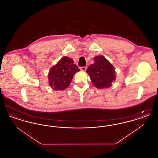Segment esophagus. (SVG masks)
Masks as SVG:
<instances>
[{
	"label": "esophagus",
	"mask_w": 158,
	"mask_h": 158,
	"mask_svg": "<svg viewBox=\"0 0 158 158\" xmlns=\"http://www.w3.org/2000/svg\"><path fill=\"white\" fill-rule=\"evenodd\" d=\"M81 70L82 71H85L87 69V66H83V67H81Z\"/></svg>",
	"instance_id": "1"
}]
</instances>
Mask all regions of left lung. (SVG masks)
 <instances>
[{
    "label": "left lung",
    "mask_w": 158,
    "mask_h": 158,
    "mask_svg": "<svg viewBox=\"0 0 158 158\" xmlns=\"http://www.w3.org/2000/svg\"><path fill=\"white\" fill-rule=\"evenodd\" d=\"M95 63L86 70L92 83L99 89L109 88L115 80V70L113 65L104 56L94 57Z\"/></svg>",
    "instance_id": "obj_1"
}]
</instances>
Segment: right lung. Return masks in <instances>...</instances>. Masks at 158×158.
<instances>
[{
  "instance_id": "add662e5",
  "label": "right lung",
  "mask_w": 158,
  "mask_h": 158,
  "mask_svg": "<svg viewBox=\"0 0 158 158\" xmlns=\"http://www.w3.org/2000/svg\"><path fill=\"white\" fill-rule=\"evenodd\" d=\"M80 71L72 59L63 57L52 68L48 73L50 86L53 89L62 90L66 89L71 82L73 76Z\"/></svg>"
}]
</instances>
